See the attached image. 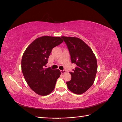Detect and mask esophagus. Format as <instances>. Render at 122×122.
<instances>
[{"label":"esophagus","mask_w":122,"mask_h":122,"mask_svg":"<svg viewBox=\"0 0 122 122\" xmlns=\"http://www.w3.org/2000/svg\"><path fill=\"white\" fill-rule=\"evenodd\" d=\"M61 73L62 74L66 73V70H63V71H61Z\"/></svg>","instance_id":"obj_1"}]
</instances>
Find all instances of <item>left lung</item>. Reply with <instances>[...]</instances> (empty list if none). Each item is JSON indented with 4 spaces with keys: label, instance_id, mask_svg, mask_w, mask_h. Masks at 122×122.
Wrapping results in <instances>:
<instances>
[{
    "label": "left lung",
    "instance_id": "8db88e82",
    "mask_svg": "<svg viewBox=\"0 0 122 122\" xmlns=\"http://www.w3.org/2000/svg\"><path fill=\"white\" fill-rule=\"evenodd\" d=\"M67 44L72 63L76 67L71 74V80L66 82L68 89L76 94H82L93 84L97 71V61L93 51L82 40L61 36Z\"/></svg>",
    "mask_w": 122,
    "mask_h": 122
}]
</instances>
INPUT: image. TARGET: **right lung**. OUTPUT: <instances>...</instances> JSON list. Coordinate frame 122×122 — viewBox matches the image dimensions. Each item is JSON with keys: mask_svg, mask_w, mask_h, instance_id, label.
I'll list each match as a JSON object with an SVG mask.
<instances>
[{"mask_svg": "<svg viewBox=\"0 0 122 122\" xmlns=\"http://www.w3.org/2000/svg\"><path fill=\"white\" fill-rule=\"evenodd\" d=\"M61 37L43 36L35 39L25 50L21 69L26 81L36 94L46 96L55 88L61 72L44 67L47 64L52 49L63 42Z\"/></svg>", "mask_w": 122, "mask_h": 122, "instance_id": "add662e5", "label": "right lung"}]
</instances>
